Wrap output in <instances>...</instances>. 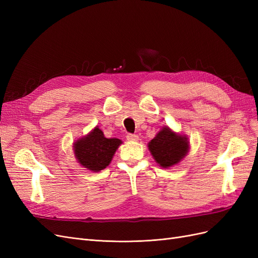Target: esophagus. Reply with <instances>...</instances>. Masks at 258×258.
<instances>
[{"label":"esophagus","mask_w":258,"mask_h":258,"mask_svg":"<svg viewBox=\"0 0 258 258\" xmlns=\"http://www.w3.org/2000/svg\"><path fill=\"white\" fill-rule=\"evenodd\" d=\"M126 139L128 140L129 142H137L138 140H139V137H138L137 135H131V134H129V135H127Z\"/></svg>","instance_id":"esophagus-1"}]
</instances>
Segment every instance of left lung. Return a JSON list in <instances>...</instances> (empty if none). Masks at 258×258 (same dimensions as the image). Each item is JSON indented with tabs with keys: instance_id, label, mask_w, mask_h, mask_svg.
Instances as JSON below:
<instances>
[{
	"instance_id": "8db88e82",
	"label": "left lung",
	"mask_w": 258,
	"mask_h": 258,
	"mask_svg": "<svg viewBox=\"0 0 258 258\" xmlns=\"http://www.w3.org/2000/svg\"><path fill=\"white\" fill-rule=\"evenodd\" d=\"M147 147L155 161L163 169L178 165L190 148L188 138L177 134L168 126L160 129Z\"/></svg>"
}]
</instances>
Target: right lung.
<instances>
[{
	"mask_svg": "<svg viewBox=\"0 0 258 258\" xmlns=\"http://www.w3.org/2000/svg\"><path fill=\"white\" fill-rule=\"evenodd\" d=\"M121 143L119 139L105 138L103 131L97 126L73 143L74 156L83 168L100 172L110 165Z\"/></svg>",
	"mask_w": 258,
	"mask_h": 258,
	"instance_id": "obj_1",
	"label": "right lung"
}]
</instances>
